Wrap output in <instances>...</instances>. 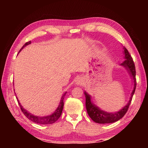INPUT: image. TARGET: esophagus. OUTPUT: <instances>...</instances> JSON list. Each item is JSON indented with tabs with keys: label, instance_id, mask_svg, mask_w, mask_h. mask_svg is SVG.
I'll return each instance as SVG.
<instances>
[{
	"label": "esophagus",
	"instance_id": "1",
	"mask_svg": "<svg viewBox=\"0 0 148 148\" xmlns=\"http://www.w3.org/2000/svg\"><path fill=\"white\" fill-rule=\"evenodd\" d=\"M84 83V80L82 77H77L76 79V84L77 85H82V84Z\"/></svg>",
	"mask_w": 148,
	"mask_h": 148
}]
</instances>
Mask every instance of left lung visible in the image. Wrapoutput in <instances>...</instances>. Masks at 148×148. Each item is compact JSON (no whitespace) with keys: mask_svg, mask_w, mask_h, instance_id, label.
Wrapping results in <instances>:
<instances>
[{"mask_svg":"<svg viewBox=\"0 0 148 148\" xmlns=\"http://www.w3.org/2000/svg\"><path fill=\"white\" fill-rule=\"evenodd\" d=\"M124 49V55L125 59V61L121 63V65L124 66L125 69L127 70L129 73L131 75V76L132 77L134 80V88L133 91H132L131 97H130L129 101L127 104L126 106H125L122 109H121L118 112H113V113H109V112H104L99 108L98 106L94 104L91 102V96L86 92H84V95L86 96V106L87 109V114L91 117L92 121H95L97 123L101 124H105V123H112L117 121L120 119H121L123 117L125 116V114L127 113V110L129 109V107L131 104L132 98L133 97L135 89H136V69H135V65L133 62V60L131 57V56L129 53L128 50H127L125 47Z\"/></svg>","mask_w":148,"mask_h":148,"instance_id":"obj_1","label":"left lung"}]
</instances>
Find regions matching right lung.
<instances>
[{"label":"right lung","instance_id":"1","mask_svg":"<svg viewBox=\"0 0 148 148\" xmlns=\"http://www.w3.org/2000/svg\"><path fill=\"white\" fill-rule=\"evenodd\" d=\"M31 43V41L26 42V43L23 45V46L21 47V49H20V51H21V49H23V47H25L26 46H27V45H29ZM66 94V92H65V93L62 96L61 99V102H60L59 106L57 107V108L56 109V111H55L51 115H49V116H44V117L36 116H34V115L32 114L31 113H29L27 110L23 108V107L21 106L19 101L18 99L17 98H16V99H17V102H18V104L19 105L20 108H21L22 112H23L25 116L29 120H31V121H32L34 123H38V124H41V125H48V124L54 123L55 122L57 121V120H58L60 116H61L62 109H63V106H64L63 100H64V97L65 96V95Z\"/></svg>","mask_w":148,"mask_h":148}]
</instances>
